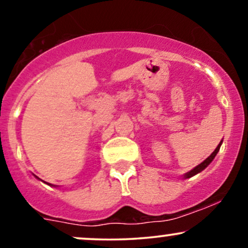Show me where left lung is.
<instances>
[{"label":"left lung","instance_id":"8db88e82","mask_svg":"<svg viewBox=\"0 0 248 248\" xmlns=\"http://www.w3.org/2000/svg\"><path fill=\"white\" fill-rule=\"evenodd\" d=\"M221 143H223V141H220V143H219L218 146H217V148H216V149H215V152H213V153L211 154V155H210L209 157L206 158L205 161H203V162H202L201 164H198L197 167H195V168H193L192 170H190L189 172H186V175H184V178H190V177H192V176L197 175L198 172L203 171V170L205 169V168H206L207 166H209V164L211 163V162L213 161V158H215V156L217 155V153L219 152V149H220V146H221Z\"/></svg>","mask_w":248,"mask_h":248}]
</instances>
